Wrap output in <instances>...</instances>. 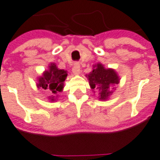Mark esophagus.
<instances>
[{
	"label": "esophagus",
	"mask_w": 160,
	"mask_h": 160,
	"mask_svg": "<svg viewBox=\"0 0 160 160\" xmlns=\"http://www.w3.org/2000/svg\"><path fill=\"white\" fill-rule=\"evenodd\" d=\"M72 71V73H73L74 75H79V73H80V72H81V70H80V65H79V63H78V62L74 63Z\"/></svg>",
	"instance_id": "1"
}]
</instances>
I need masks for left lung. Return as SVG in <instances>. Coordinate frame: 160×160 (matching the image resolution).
I'll list each match as a JSON object with an SVG mask.
<instances>
[{"label":"left lung","instance_id":"obj_1","mask_svg":"<svg viewBox=\"0 0 160 160\" xmlns=\"http://www.w3.org/2000/svg\"><path fill=\"white\" fill-rule=\"evenodd\" d=\"M86 77L92 92H98V99L101 101H107L112 95L114 86L121 80L116 70L106 68L101 62L93 65L92 71Z\"/></svg>","mask_w":160,"mask_h":160}]
</instances>
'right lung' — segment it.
<instances>
[{
    "label": "right lung",
    "instance_id": "right-lung-1",
    "mask_svg": "<svg viewBox=\"0 0 160 160\" xmlns=\"http://www.w3.org/2000/svg\"><path fill=\"white\" fill-rule=\"evenodd\" d=\"M68 72L64 69L58 68L54 62H50L48 70H45L42 76L37 78L36 86L44 90L50 91L53 95L48 97L49 102L57 101L59 96L58 92H61L64 88V81L67 78Z\"/></svg>",
    "mask_w": 160,
    "mask_h": 160
}]
</instances>
